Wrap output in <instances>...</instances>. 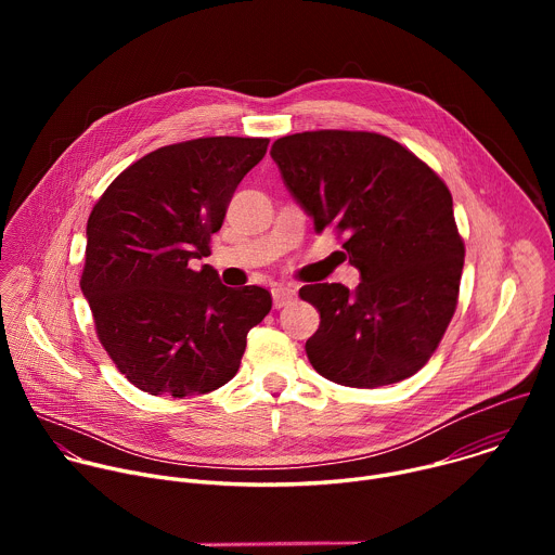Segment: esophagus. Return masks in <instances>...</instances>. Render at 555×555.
<instances>
[{"instance_id":"esophagus-1","label":"esophagus","mask_w":555,"mask_h":555,"mask_svg":"<svg viewBox=\"0 0 555 555\" xmlns=\"http://www.w3.org/2000/svg\"><path fill=\"white\" fill-rule=\"evenodd\" d=\"M292 300H296V289L292 285H274L272 287V302L276 309L289 305Z\"/></svg>"}]
</instances>
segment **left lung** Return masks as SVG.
I'll return each instance as SVG.
<instances>
[{
  "mask_svg": "<svg viewBox=\"0 0 555 555\" xmlns=\"http://www.w3.org/2000/svg\"><path fill=\"white\" fill-rule=\"evenodd\" d=\"M283 184L315 232H347L360 283L300 287L321 313L305 351L323 377L375 388L417 373L456 307L465 248L452 195L417 155L379 133L305 131L272 144Z\"/></svg>",
  "mask_w": 555,
  "mask_h": 555,
  "instance_id": "8db88e82",
  "label": "left lung"
}]
</instances>
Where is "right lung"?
I'll return each mask as SVG.
<instances>
[{"mask_svg":"<svg viewBox=\"0 0 555 555\" xmlns=\"http://www.w3.org/2000/svg\"><path fill=\"white\" fill-rule=\"evenodd\" d=\"M268 138H197L125 169L88 219L81 292L101 345L151 395L210 392L234 377L248 332L272 309L259 285L225 287L210 255L230 197Z\"/></svg>","mask_w":555,"mask_h":555,"instance_id":"1","label":"right lung"}]
</instances>
